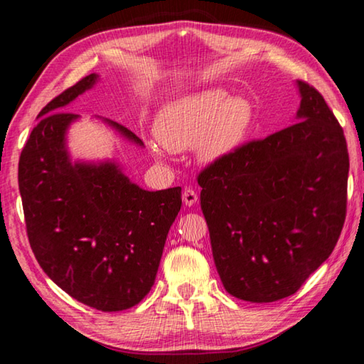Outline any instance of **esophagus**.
<instances>
[{
  "instance_id": "1",
  "label": "esophagus",
  "mask_w": 364,
  "mask_h": 364,
  "mask_svg": "<svg viewBox=\"0 0 364 364\" xmlns=\"http://www.w3.org/2000/svg\"><path fill=\"white\" fill-rule=\"evenodd\" d=\"M183 202L186 204L188 207H193L196 202H197V193L194 189L186 188L183 191Z\"/></svg>"
}]
</instances>
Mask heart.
Returning <instances> with one entry per match:
<instances>
[{"instance_id": "b5f03b06", "label": "heart", "mask_w": 364, "mask_h": 364, "mask_svg": "<svg viewBox=\"0 0 364 364\" xmlns=\"http://www.w3.org/2000/svg\"><path fill=\"white\" fill-rule=\"evenodd\" d=\"M255 125V109L244 97H231L221 88L183 95L159 110L151 144L154 157L164 160L167 151L196 147V160L210 167L232 157L247 143Z\"/></svg>"}]
</instances>
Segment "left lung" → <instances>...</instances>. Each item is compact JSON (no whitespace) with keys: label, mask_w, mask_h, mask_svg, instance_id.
Segmentation results:
<instances>
[{"label":"left lung","mask_w":364,"mask_h":364,"mask_svg":"<svg viewBox=\"0 0 364 364\" xmlns=\"http://www.w3.org/2000/svg\"><path fill=\"white\" fill-rule=\"evenodd\" d=\"M297 88L299 122L197 178L220 279L254 304L297 292L332 254L347 212L342 127L313 86Z\"/></svg>","instance_id":"1"}]
</instances>
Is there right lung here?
Returning a JSON list of instances; mask_svg holds the SVG:
<instances>
[{
  "label": "right lung",
  "mask_w": 364,
  "mask_h": 364,
  "mask_svg": "<svg viewBox=\"0 0 364 364\" xmlns=\"http://www.w3.org/2000/svg\"><path fill=\"white\" fill-rule=\"evenodd\" d=\"M97 80L91 73L41 109L19 159V191L30 247L43 271L82 304L122 311L139 304L154 286L181 208V188L146 191L115 160L70 159L67 132L80 115L63 107ZM101 120L144 146L128 128Z\"/></svg>",
  "instance_id": "right-lung-1"
}]
</instances>
